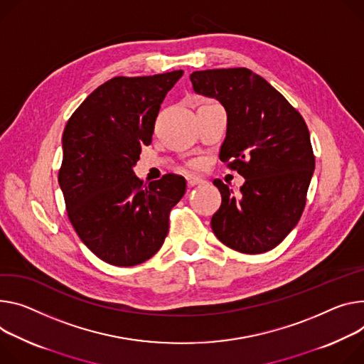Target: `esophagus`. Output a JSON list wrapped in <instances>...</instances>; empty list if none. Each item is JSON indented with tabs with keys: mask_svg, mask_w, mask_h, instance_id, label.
<instances>
[{
	"mask_svg": "<svg viewBox=\"0 0 364 364\" xmlns=\"http://www.w3.org/2000/svg\"><path fill=\"white\" fill-rule=\"evenodd\" d=\"M186 178H187L188 187H194V186H197V184H202V183H203V180H202L200 177H196V176H187Z\"/></svg>",
	"mask_w": 364,
	"mask_h": 364,
	"instance_id": "esophagus-1",
	"label": "esophagus"
}]
</instances>
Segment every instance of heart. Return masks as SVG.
<instances>
[{
    "label": "heart",
    "mask_w": 364,
    "mask_h": 364,
    "mask_svg": "<svg viewBox=\"0 0 364 364\" xmlns=\"http://www.w3.org/2000/svg\"><path fill=\"white\" fill-rule=\"evenodd\" d=\"M191 165H193V167H199V165H200V161H194Z\"/></svg>",
    "instance_id": "heart-1"
}]
</instances>
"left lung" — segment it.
I'll return each mask as SVG.
<instances>
[{
	"instance_id": "left-lung-1",
	"label": "left lung",
	"mask_w": 364,
	"mask_h": 364,
	"mask_svg": "<svg viewBox=\"0 0 364 364\" xmlns=\"http://www.w3.org/2000/svg\"><path fill=\"white\" fill-rule=\"evenodd\" d=\"M197 94L216 98L228 116L219 158L245 178L235 194L215 180L222 203L210 225L216 238L244 254L277 247L299 222L315 170L308 126L286 98L247 68L190 75Z\"/></svg>"
}]
</instances>
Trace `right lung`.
Returning <instances> with one entry per match:
<instances>
[{
	"instance_id": "right-lung-1",
	"label": "right lung",
	"mask_w": 364,
	"mask_h": 364,
	"mask_svg": "<svg viewBox=\"0 0 364 364\" xmlns=\"http://www.w3.org/2000/svg\"><path fill=\"white\" fill-rule=\"evenodd\" d=\"M183 71L114 77L73 113L62 135L58 181L81 241L117 267L136 266L162 247L170 212L186 180L165 174L144 186L135 173L142 145L152 141L165 95Z\"/></svg>"
}]
</instances>
